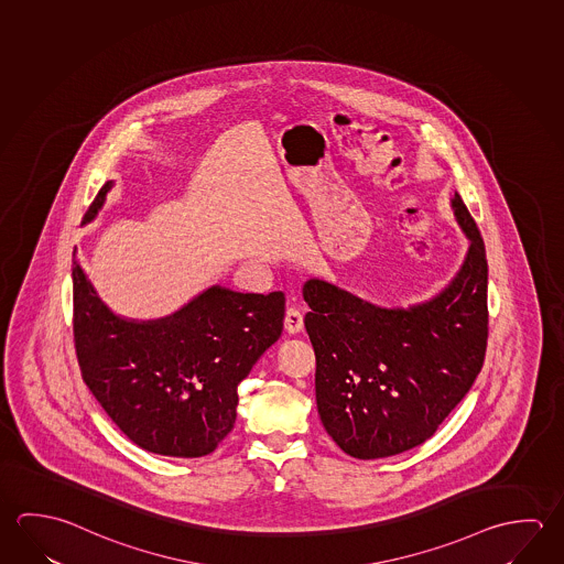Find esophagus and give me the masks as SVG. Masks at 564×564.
I'll use <instances>...</instances> for the list:
<instances>
[{
  "mask_svg": "<svg viewBox=\"0 0 564 564\" xmlns=\"http://www.w3.org/2000/svg\"><path fill=\"white\" fill-rule=\"evenodd\" d=\"M285 328L289 335H296L303 330V313L296 306H289L285 313Z\"/></svg>",
  "mask_w": 564,
  "mask_h": 564,
  "instance_id": "esophagus-1",
  "label": "esophagus"
}]
</instances>
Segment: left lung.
Here are the masks:
<instances>
[{
	"label": "left lung",
	"mask_w": 564,
	"mask_h": 564,
	"mask_svg": "<svg viewBox=\"0 0 564 564\" xmlns=\"http://www.w3.org/2000/svg\"><path fill=\"white\" fill-rule=\"evenodd\" d=\"M452 206L471 246L432 301L380 308L318 279L303 289L318 415L356 459L424 444L481 372L489 333L485 243L459 194Z\"/></svg>",
	"instance_id": "left-lung-1"
}]
</instances>
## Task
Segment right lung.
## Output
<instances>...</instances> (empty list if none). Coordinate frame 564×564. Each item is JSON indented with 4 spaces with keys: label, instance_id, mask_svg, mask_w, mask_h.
<instances>
[{
    "label": "right lung",
    "instance_id": "1",
    "mask_svg": "<svg viewBox=\"0 0 564 564\" xmlns=\"http://www.w3.org/2000/svg\"><path fill=\"white\" fill-rule=\"evenodd\" d=\"M112 182L93 199L95 218ZM285 295L212 286L166 318L112 315L73 261V335L80 376L130 442L170 457H202L236 424L238 386L281 336Z\"/></svg>",
    "mask_w": 564,
    "mask_h": 564
}]
</instances>
